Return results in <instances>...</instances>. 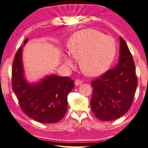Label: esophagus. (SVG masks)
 I'll return each instance as SVG.
<instances>
[{"instance_id": "esophagus-1", "label": "esophagus", "mask_w": 148, "mask_h": 148, "mask_svg": "<svg viewBox=\"0 0 148 148\" xmlns=\"http://www.w3.org/2000/svg\"><path fill=\"white\" fill-rule=\"evenodd\" d=\"M82 84V81H81V80H79V79L75 80V85L76 86H77Z\"/></svg>"}]
</instances>
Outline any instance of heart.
Wrapping results in <instances>:
<instances>
[{"label":"heart","instance_id":"b5f03b06","mask_svg":"<svg viewBox=\"0 0 148 148\" xmlns=\"http://www.w3.org/2000/svg\"><path fill=\"white\" fill-rule=\"evenodd\" d=\"M68 47L71 56L79 60L81 70L88 76L104 73L114 61L116 52L114 38L93 29L75 33L69 40ZM64 63L69 68L75 65L71 56H66Z\"/></svg>","mask_w":148,"mask_h":148}]
</instances>
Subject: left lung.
<instances>
[{"mask_svg":"<svg viewBox=\"0 0 148 148\" xmlns=\"http://www.w3.org/2000/svg\"><path fill=\"white\" fill-rule=\"evenodd\" d=\"M119 41L117 64L91 83V110L101 121H112L125 114L132 105L137 87L132 54L124 40L119 37Z\"/></svg>","mask_w":148,"mask_h":148,"instance_id":"left-lung-1","label":"left lung"}]
</instances>
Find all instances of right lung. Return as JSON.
<instances>
[{"mask_svg":"<svg viewBox=\"0 0 148 148\" xmlns=\"http://www.w3.org/2000/svg\"><path fill=\"white\" fill-rule=\"evenodd\" d=\"M18 49L12 67V89L22 110L29 117L43 123H57L64 116L68 107L67 96L74 88L69 77L53 74L34 83L26 79L23 63V47Z\"/></svg>","mask_w":148,"mask_h":148,"instance_id":"obj_1","label":"right lung"}]
</instances>
